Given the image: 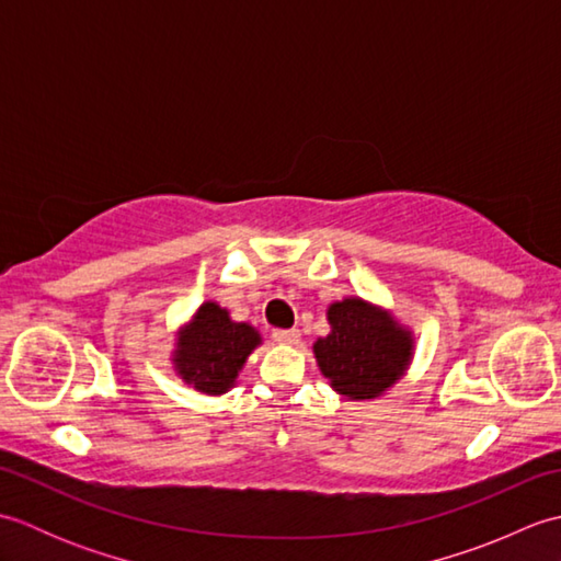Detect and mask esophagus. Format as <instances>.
<instances>
[{
	"mask_svg": "<svg viewBox=\"0 0 561 561\" xmlns=\"http://www.w3.org/2000/svg\"><path fill=\"white\" fill-rule=\"evenodd\" d=\"M272 340L279 342V344H299L301 332L296 330V328H289V330H272Z\"/></svg>",
	"mask_w": 561,
	"mask_h": 561,
	"instance_id": "1",
	"label": "esophagus"
}]
</instances>
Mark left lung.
Returning a JSON list of instances; mask_svg holds the SVG:
<instances>
[{"label": "left lung", "instance_id": "8db88e82", "mask_svg": "<svg viewBox=\"0 0 561 561\" xmlns=\"http://www.w3.org/2000/svg\"><path fill=\"white\" fill-rule=\"evenodd\" d=\"M330 335L313 344L316 362L330 386L347 400H374L408 371L414 340L383 308L342 299L328 308Z\"/></svg>", "mask_w": 561, "mask_h": 561}]
</instances>
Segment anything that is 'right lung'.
<instances>
[{
  "instance_id": "1",
  "label": "right lung",
  "mask_w": 561,
  "mask_h": 561,
  "mask_svg": "<svg viewBox=\"0 0 561 561\" xmlns=\"http://www.w3.org/2000/svg\"><path fill=\"white\" fill-rule=\"evenodd\" d=\"M260 342L253 325L233 323L226 308L205 301L175 342V371L205 396H224Z\"/></svg>"
}]
</instances>
